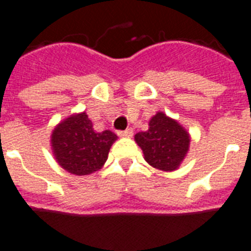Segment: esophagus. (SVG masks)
<instances>
[{
    "label": "esophagus",
    "instance_id": "esophagus-1",
    "mask_svg": "<svg viewBox=\"0 0 251 251\" xmlns=\"http://www.w3.org/2000/svg\"><path fill=\"white\" fill-rule=\"evenodd\" d=\"M118 135L120 137H125V138H130L131 135H133V129H126V130H122V131H118Z\"/></svg>",
    "mask_w": 251,
    "mask_h": 251
}]
</instances>
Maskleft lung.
Masks as SVG:
<instances>
[{
	"label": "left lung",
	"mask_w": 251,
	"mask_h": 251,
	"mask_svg": "<svg viewBox=\"0 0 251 251\" xmlns=\"http://www.w3.org/2000/svg\"><path fill=\"white\" fill-rule=\"evenodd\" d=\"M134 138L147 163L162 171L176 170L189 147V135L184 127L160 112L151 118L149 129L137 133Z\"/></svg>",
	"instance_id": "8db88e82"
}]
</instances>
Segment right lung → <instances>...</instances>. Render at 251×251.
Listing matches in <instances>:
<instances>
[{"label":"right lung","mask_w":251,"mask_h":251,"mask_svg":"<svg viewBox=\"0 0 251 251\" xmlns=\"http://www.w3.org/2000/svg\"><path fill=\"white\" fill-rule=\"evenodd\" d=\"M117 135L110 130L97 133L85 113L71 116L55 127L51 137L57 163L74 175L99 171L108 159Z\"/></svg>","instance_id":"1"}]
</instances>
